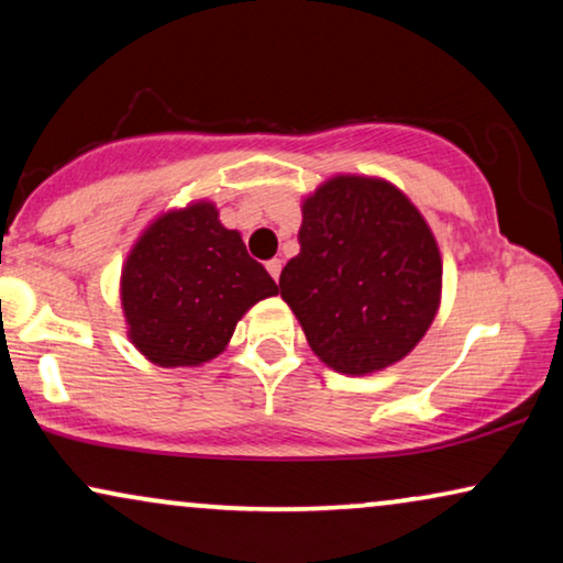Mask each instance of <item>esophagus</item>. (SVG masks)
Returning a JSON list of instances; mask_svg holds the SVG:
<instances>
[{
    "label": "esophagus",
    "instance_id": "1",
    "mask_svg": "<svg viewBox=\"0 0 563 563\" xmlns=\"http://www.w3.org/2000/svg\"><path fill=\"white\" fill-rule=\"evenodd\" d=\"M266 268H268V274L274 276V282H279V274H282V258H272V261H266Z\"/></svg>",
    "mask_w": 563,
    "mask_h": 563
}]
</instances>
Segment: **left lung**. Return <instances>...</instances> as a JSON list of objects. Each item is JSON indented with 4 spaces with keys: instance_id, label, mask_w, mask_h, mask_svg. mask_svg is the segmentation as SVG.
Listing matches in <instances>:
<instances>
[{
    "instance_id": "1",
    "label": "left lung",
    "mask_w": 563,
    "mask_h": 563,
    "mask_svg": "<svg viewBox=\"0 0 563 563\" xmlns=\"http://www.w3.org/2000/svg\"><path fill=\"white\" fill-rule=\"evenodd\" d=\"M279 287L314 356L338 374L366 376L402 361L428 333L443 261L402 189L335 174L302 199L299 253Z\"/></svg>"
}]
</instances>
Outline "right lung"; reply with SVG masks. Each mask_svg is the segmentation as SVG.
Masks as SVG:
<instances>
[{
    "mask_svg": "<svg viewBox=\"0 0 563 563\" xmlns=\"http://www.w3.org/2000/svg\"><path fill=\"white\" fill-rule=\"evenodd\" d=\"M279 287L220 222L210 199L161 212L120 274L128 338L151 364L202 366L228 349L238 320Z\"/></svg>",
    "mask_w": 563,
    "mask_h": 563,
    "instance_id": "1",
    "label": "right lung"
}]
</instances>
